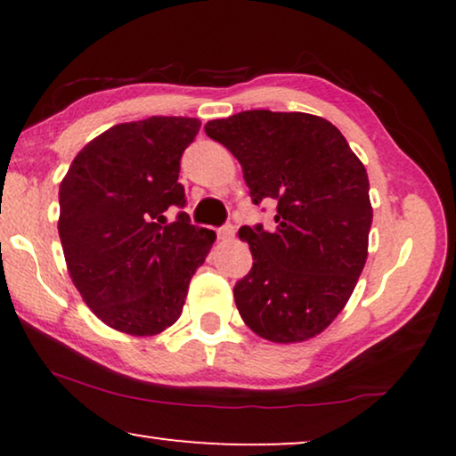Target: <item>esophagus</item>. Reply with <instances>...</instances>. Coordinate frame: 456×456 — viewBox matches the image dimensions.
<instances>
[{"label": "esophagus", "mask_w": 456, "mask_h": 456, "mask_svg": "<svg viewBox=\"0 0 456 456\" xmlns=\"http://www.w3.org/2000/svg\"><path fill=\"white\" fill-rule=\"evenodd\" d=\"M234 236V226L232 224H224V226L217 228V239L222 240H230Z\"/></svg>", "instance_id": "34e87169"}]
</instances>
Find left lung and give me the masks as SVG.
Instances as JSON below:
<instances>
[{
  "label": "left lung",
  "mask_w": 456,
  "mask_h": 456,
  "mask_svg": "<svg viewBox=\"0 0 456 456\" xmlns=\"http://www.w3.org/2000/svg\"><path fill=\"white\" fill-rule=\"evenodd\" d=\"M240 161L251 201L276 205L273 228L242 226L253 267L234 284L236 309L272 342L326 330L367 259L370 180L340 130L303 111H240L205 124Z\"/></svg>",
  "instance_id": "obj_1"
}]
</instances>
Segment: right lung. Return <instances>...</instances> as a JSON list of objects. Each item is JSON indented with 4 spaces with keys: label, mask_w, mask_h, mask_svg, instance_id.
<instances>
[{
    "label": "right lung",
    "mask_w": 456,
    "mask_h": 456,
    "mask_svg": "<svg viewBox=\"0 0 456 456\" xmlns=\"http://www.w3.org/2000/svg\"><path fill=\"white\" fill-rule=\"evenodd\" d=\"M195 118L151 116L93 139L60 184V240L72 282L110 328L151 336L183 314L214 230L192 226L178 183Z\"/></svg>",
    "instance_id": "obj_1"
}]
</instances>
